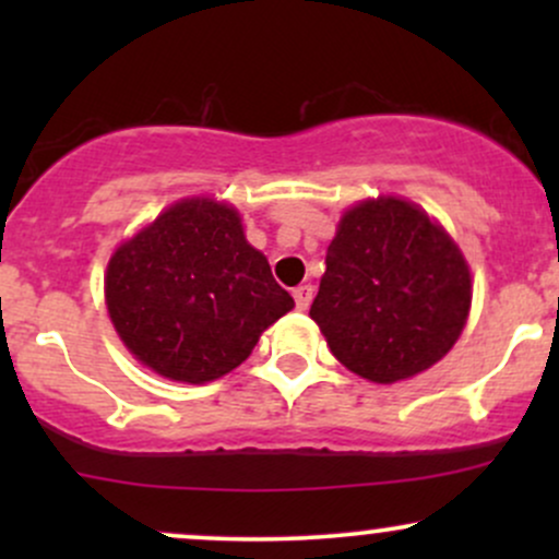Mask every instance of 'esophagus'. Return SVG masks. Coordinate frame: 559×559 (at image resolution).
<instances>
[{
    "label": "esophagus",
    "instance_id": "1",
    "mask_svg": "<svg viewBox=\"0 0 559 559\" xmlns=\"http://www.w3.org/2000/svg\"><path fill=\"white\" fill-rule=\"evenodd\" d=\"M312 294H316V288H312L310 284H301V286L294 288V301H297L299 310H307V307H310Z\"/></svg>",
    "mask_w": 559,
    "mask_h": 559
}]
</instances>
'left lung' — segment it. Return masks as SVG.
Here are the masks:
<instances>
[{"label": "left lung", "mask_w": 559, "mask_h": 559, "mask_svg": "<svg viewBox=\"0 0 559 559\" xmlns=\"http://www.w3.org/2000/svg\"><path fill=\"white\" fill-rule=\"evenodd\" d=\"M471 297V271L447 230L418 204L378 197L344 213L310 318L344 368L394 383L452 349Z\"/></svg>", "instance_id": "obj_1"}]
</instances>
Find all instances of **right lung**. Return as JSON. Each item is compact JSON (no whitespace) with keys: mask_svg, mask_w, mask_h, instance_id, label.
<instances>
[{"mask_svg":"<svg viewBox=\"0 0 559 559\" xmlns=\"http://www.w3.org/2000/svg\"><path fill=\"white\" fill-rule=\"evenodd\" d=\"M105 299L128 352L183 383L239 368L260 333L294 307L243 236L239 213L207 197L181 199L120 243Z\"/></svg>","mask_w":559,"mask_h":559,"instance_id":"right-lung-1","label":"right lung"}]
</instances>
